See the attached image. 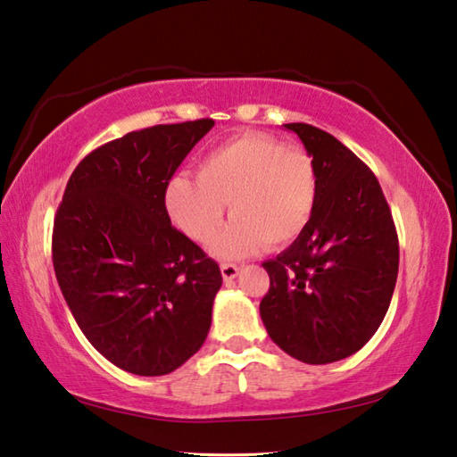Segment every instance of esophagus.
<instances>
[{
	"instance_id": "esophagus-1",
	"label": "esophagus",
	"mask_w": 457,
	"mask_h": 457,
	"mask_svg": "<svg viewBox=\"0 0 457 457\" xmlns=\"http://www.w3.org/2000/svg\"><path fill=\"white\" fill-rule=\"evenodd\" d=\"M220 270H221L223 281H231V279H236V277L239 275V270H241V267H239V265H236V263H221V265H220Z\"/></svg>"
}]
</instances>
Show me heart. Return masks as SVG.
Segmentation results:
<instances>
[{
	"label": "heart",
	"instance_id": "1",
	"mask_svg": "<svg viewBox=\"0 0 457 457\" xmlns=\"http://www.w3.org/2000/svg\"><path fill=\"white\" fill-rule=\"evenodd\" d=\"M319 194L312 158L267 134L245 132L216 146L198 174H176L164 187V208L192 241L212 237L226 212L231 218L212 239L218 257H244L263 244H293L311 223Z\"/></svg>",
	"mask_w": 457,
	"mask_h": 457
}]
</instances>
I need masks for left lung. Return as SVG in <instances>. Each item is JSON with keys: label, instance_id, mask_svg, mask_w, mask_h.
I'll use <instances>...</instances> for the list:
<instances>
[{"label": "left lung", "instance_id": "8db88e82", "mask_svg": "<svg viewBox=\"0 0 457 457\" xmlns=\"http://www.w3.org/2000/svg\"><path fill=\"white\" fill-rule=\"evenodd\" d=\"M319 178L315 213L293 244L265 262L270 291L259 312L271 341L307 364H328L370 341L390 307L398 236L382 187L333 134L285 124Z\"/></svg>", "mask_w": 457, "mask_h": 457}]
</instances>
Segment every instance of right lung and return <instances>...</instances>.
Wrapping results in <instances>:
<instances>
[{"label": "right lung", "mask_w": 457, "mask_h": 457, "mask_svg": "<svg viewBox=\"0 0 457 457\" xmlns=\"http://www.w3.org/2000/svg\"><path fill=\"white\" fill-rule=\"evenodd\" d=\"M212 127L158 124L98 146L71 174L53 223V267L79 328L138 377L176 370L212 325L220 267L164 208L168 180Z\"/></svg>", "instance_id": "add662e5"}]
</instances>
